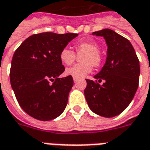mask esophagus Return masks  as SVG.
<instances>
[{"label": "esophagus", "mask_w": 150, "mask_h": 150, "mask_svg": "<svg viewBox=\"0 0 150 150\" xmlns=\"http://www.w3.org/2000/svg\"><path fill=\"white\" fill-rule=\"evenodd\" d=\"M74 82H76V81H77V77H76V76H74Z\"/></svg>", "instance_id": "esophagus-1"}]
</instances>
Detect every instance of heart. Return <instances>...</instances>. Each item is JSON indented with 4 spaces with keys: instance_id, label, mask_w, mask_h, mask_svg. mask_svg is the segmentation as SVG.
Segmentation results:
<instances>
[{
    "instance_id": "b5f03b06",
    "label": "heart",
    "mask_w": 150,
    "mask_h": 150,
    "mask_svg": "<svg viewBox=\"0 0 150 150\" xmlns=\"http://www.w3.org/2000/svg\"><path fill=\"white\" fill-rule=\"evenodd\" d=\"M77 55H82L80 57V63L66 69V74L69 76L81 77L91 73L93 66L99 68L102 64V56L99 51L98 45L93 40H81L74 45ZM69 48H64L59 53V57L63 64L71 65L76 59V54Z\"/></svg>"
}]
</instances>
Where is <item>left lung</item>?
<instances>
[{"mask_svg": "<svg viewBox=\"0 0 150 150\" xmlns=\"http://www.w3.org/2000/svg\"><path fill=\"white\" fill-rule=\"evenodd\" d=\"M106 41L107 58L95 81L86 79L85 97L90 110L98 115L112 117L124 111L138 88L139 60L130 41L111 29L94 32ZM103 79L104 83L99 82Z\"/></svg>", "mask_w": 150, "mask_h": 150, "instance_id": "8db88e82", "label": "left lung"}]
</instances>
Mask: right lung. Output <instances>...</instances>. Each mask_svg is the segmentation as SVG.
<instances>
[{
  "instance_id": "1",
  "label": "right lung",
  "mask_w": 150,
  "mask_h": 150,
  "mask_svg": "<svg viewBox=\"0 0 150 150\" xmlns=\"http://www.w3.org/2000/svg\"><path fill=\"white\" fill-rule=\"evenodd\" d=\"M76 33H41L23 41L11 63V86L20 106L40 121L62 114L74 86L72 76L59 78L64 71L59 53Z\"/></svg>"
}]
</instances>
